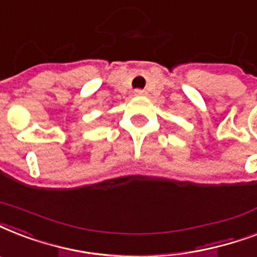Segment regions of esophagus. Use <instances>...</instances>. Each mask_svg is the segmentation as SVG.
<instances>
[{
	"label": "esophagus",
	"mask_w": 257,
	"mask_h": 257,
	"mask_svg": "<svg viewBox=\"0 0 257 257\" xmlns=\"http://www.w3.org/2000/svg\"><path fill=\"white\" fill-rule=\"evenodd\" d=\"M135 96H145V90H143V89H136L135 90Z\"/></svg>",
	"instance_id": "34e87169"
}]
</instances>
